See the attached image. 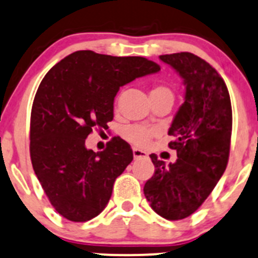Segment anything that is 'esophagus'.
<instances>
[{
	"instance_id": "34e87169",
	"label": "esophagus",
	"mask_w": 258,
	"mask_h": 258,
	"mask_svg": "<svg viewBox=\"0 0 258 258\" xmlns=\"http://www.w3.org/2000/svg\"><path fill=\"white\" fill-rule=\"evenodd\" d=\"M132 152H134V157L135 159H140V157H146V152L142 151V150H139V149H134L132 150Z\"/></svg>"
}]
</instances>
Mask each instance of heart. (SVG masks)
<instances>
[{"mask_svg": "<svg viewBox=\"0 0 258 258\" xmlns=\"http://www.w3.org/2000/svg\"><path fill=\"white\" fill-rule=\"evenodd\" d=\"M150 97L151 98H172L174 99V93H172L171 89L166 86H159L152 87L151 92H150ZM155 131L151 128H147V127L140 126V124H134V126L127 127L123 131V137L128 142H131L135 146H146L150 142V140L154 137Z\"/></svg>", "mask_w": 258, "mask_h": 258, "instance_id": "heart-1", "label": "heart"}]
</instances>
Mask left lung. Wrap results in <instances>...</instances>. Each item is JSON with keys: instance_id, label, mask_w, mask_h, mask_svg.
<instances>
[{"instance_id": "1", "label": "left lung", "mask_w": 258, "mask_h": 258, "mask_svg": "<svg viewBox=\"0 0 258 258\" xmlns=\"http://www.w3.org/2000/svg\"><path fill=\"white\" fill-rule=\"evenodd\" d=\"M184 79L185 101L177 111L169 147L177 159L169 165L150 155L155 174L144 186L151 208L162 218L179 221L204 203L228 164L232 106L223 78L191 52L160 55Z\"/></svg>"}]
</instances>
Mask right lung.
<instances>
[{"instance_id": "right-lung-1", "label": "right lung", "mask_w": 258, "mask_h": 258, "mask_svg": "<svg viewBox=\"0 0 258 258\" xmlns=\"http://www.w3.org/2000/svg\"><path fill=\"white\" fill-rule=\"evenodd\" d=\"M159 71L146 57L79 50L44 77L31 108L30 156L60 216L87 222L106 208L114 180L132 161L134 152L119 137L94 152L86 147V139L93 128H108L119 87Z\"/></svg>"}]
</instances>
